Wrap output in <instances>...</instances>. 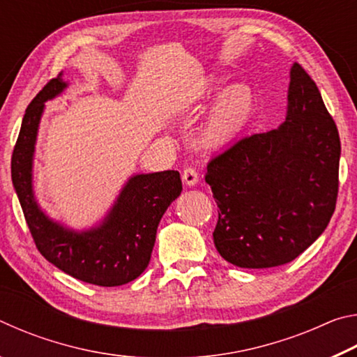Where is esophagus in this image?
<instances>
[{"mask_svg": "<svg viewBox=\"0 0 357 357\" xmlns=\"http://www.w3.org/2000/svg\"><path fill=\"white\" fill-rule=\"evenodd\" d=\"M183 181H184V184L185 185H189V187H193V185H197V183H198V173H197V170L195 168H185V170L183 172Z\"/></svg>", "mask_w": 357, "mask_h": 357, "instance_id": "obj_1", "label": "esophagus"}]
</instances>
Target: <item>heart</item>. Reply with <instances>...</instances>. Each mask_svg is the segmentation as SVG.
Wrapping results in <instances>:
<instances>
[{
    "label": "heart",
    "instance_id": "obj_1",
    "mask_svg": "<svg viewBox=\"0 0 357 357\" xmlns=\"http://www.w3.org/2000/svg\"><path fill=\"white\" fill-rule=\"evenodd\" d=\"M223 80L217 75L200 78L193 86L192 98L209 100L223 88ZM255 110V96L250 86L234 83L223 89L211 107L202 130V140L208 146H223L233 142L245 129Z\"/></svg>",
    "mask_w": 357,
    "mask_h": 357
}]
</instances>
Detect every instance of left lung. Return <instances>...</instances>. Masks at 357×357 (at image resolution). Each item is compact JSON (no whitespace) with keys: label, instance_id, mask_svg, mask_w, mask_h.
<instances>
[{"label":"left lung","instance_id":"8db88e82","mask_svg":"<svg viewBox=\"0 0 357 357\" xmlns=\"http://www.w3.org/2000/svg\"><path fill=\"white\" fill-rule=\"evenodd\" d=\"M340 138L315 82L289 69L285 123L245 137L208 164L219 206L217 252L239 268L293 261L318 239L335 209Z\"/></svg>","mask_w":357,"mask_h":357}]
</instances>
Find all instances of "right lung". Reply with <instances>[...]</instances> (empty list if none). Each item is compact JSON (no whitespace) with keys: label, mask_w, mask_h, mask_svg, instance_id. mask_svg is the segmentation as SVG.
I'll use <instances>...</instances> for the list:
<instances>
[{"label":"right lung","mask_w":357,"mask_h":357,"mask_svg":"<svg viewBox=\"0 0 357 357\" xmlns=\"http://www.w3.org/2000/svg\"><path fill=\"white\" fill-rule=\"evenodd\" d=\"M68 88L63 74L48 82L28 105L12 153V184L29 231L47 261L82 282L119 287L148 268L157 227L183 190L179 172L140 173L128 179L98 225L74 229L48 217L34 197L36 140L45 102Z\"/></svg>","instance_id":"obj_1"}]
</instances>
